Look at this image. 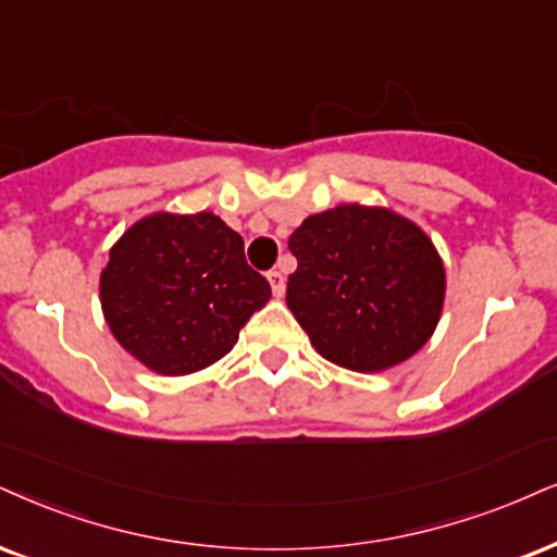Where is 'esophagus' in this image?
Listing matches in <instances>:
<instances>
[{
	"mask_svg": "<svg viewBox=\"0 0 557 557\" xmlns=\"http://www.w3.org/2000/svg\"><path fill=\"white\" fill-rule=\"evenodd\" d=\"M268 284H271V289L276 297H281L286 289V281H284V276H281V271H268Z\"/></svg>",
	"mask_w": 557,
	"mask_h": 557,
	"instance_id": "1",
	"label": "esophagus"
}]
</instances>
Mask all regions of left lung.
I'll use <instances>...</instances> for the list:
<instances>
[{
	"instance_id": "left-lung-1",
	"label": "left lung",
	"mask_w": 557,
	"mask_h": 557,
	"mask_svg": "<svg viewBox=\"0 0 557 557\" xmlns=\"http://www.w3.org/2000/svg\"><path fill=\"white\" fill-rule=\"evenodd\" d=\"M297 271L286 305L318 354L354 372L413 356L444 305V265L431 239L387 209L335 206L292 232Z\"/></svg>"
}]
</instances>
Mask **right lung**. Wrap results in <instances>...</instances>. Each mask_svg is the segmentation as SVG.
<instances>
[{
  "instance_id": "add662e5",
  "label": "right lung",
  "mask_w": 557,
  "mask_h": 557,
  "mask_svg": "<svg viewBox=\"0 0 557 557\" xmlns=\"http://www.w3.org/2000/svg\"><path fill=\"white\" fill-rule=\"evenodd\" d=\"M100 299L115 341L157 374H190L232 351L271 284L222 219L154 214L111 250Z\"/></svg>"
}]
</instances>
